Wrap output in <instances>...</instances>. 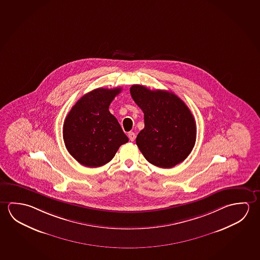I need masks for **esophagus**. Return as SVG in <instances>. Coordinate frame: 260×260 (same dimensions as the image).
<instances>
[{"instance_id": "1", "label": "esophagus", "mask_w": 260, "mask_h": 260, "mask_svg": "<svg viewBox=\"0 0 260 260\" xmlns=\"http://www.w3.org/2000/svg\"><path fill=\"white\" fill-rule=\"evenodd\" d=\"M128 136L131 141H134L136 139V134L134 132H128Z\"/></svg>"}]
</instances>
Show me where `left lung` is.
<instances>
[{
    "mask_svg": "<svg viewBox=\"0 0 260 260\" xmlns=\"http://www.w3.org/2000/svg\"><path fill=\"white\" fill-rule=\"evenodd\" d=\"M131 95L144 113L136 143L145 158L164 169L185 160L196 142V122L183 101L173 92L137 84Z\"/></svg>",
    "mask_w": 260,
    "mask_h": 260,
    "instance_id": "1",
    "label": "left lung"
}]
</instances>
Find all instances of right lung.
Returning a JSON list of instances; mask_svg holds the SVG:
<instances>
[{"label":"right lung","instance_id":"1","mask_svg":"<svg viewBox=\"0 0 260 260\" xmlns=\"http://www.w3.org/2000/svg\"><path fill=\"white\" fill-rule=\"evenodd\" d=\"M121 88L93 89L77 102L63 124L66 149L77 161L89 168L111 161L128 141L118 120L109 111Z\"/></svg>","mask_w":260,"mask_h":260}]
</instances>
